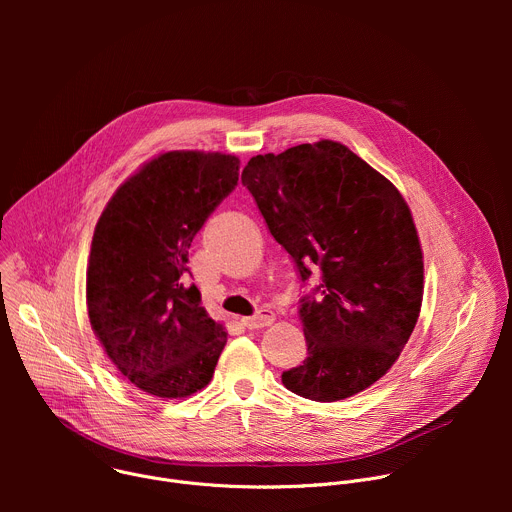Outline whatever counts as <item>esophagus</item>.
<instances>
[{
  "label": "esophagus",
  "mask_w": 512,
  "mask_h": 512,
  "mask_svg": "<svg viewBox=\"0 0 512 512\" xmlns=\"http://www.w3.org/2000/svg\"><path fill=\"white\" fill-rule=\"evenodd\" d=\"M275 322V312L271 308H261L255 316L251 318H243V326L249 330H257V328H265L271 326Z\"/></svg>",
  "instance_id": "1"
}]
</instances>
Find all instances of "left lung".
Masks as SVG:
<instances>
[{"label": "left lung", "mask_w": 512, "mask_h": 512, "mask_svg": "<svg viewBox=\"0 0 512 512\" xmlns=\"http://www.w3.org/2000/svg\"><path fill=\"white\" fill-rule=\"evenodd\" d=\"M302 281L304 364L281 375L300 397L332 403L377 383L405 348L423 300V251L401 192L346 145L320 139L255 156L241 176Z\"/></svg>", "instance_id": "left-lung-1"}]
</instances>
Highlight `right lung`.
<instances>
[{
  "label": "right lung",
  "mask_w": 512,
  "mask_h": 512,
  "mask_svg": "<svg viewBox=\"0 0 512 512\" xmlns=\"http://www.w3.org/2000/svg\"><path fill=\"white\" fill-rule=\"evenodd\" d=\"M239 158L176 150L131 174L101 212L87 267V310L115 369L139 391L182 399L204 389L225 326L184 281L188 249L237 186Z\"/></svg>",
  "instance_id": "1"
}]
</instances>
